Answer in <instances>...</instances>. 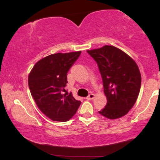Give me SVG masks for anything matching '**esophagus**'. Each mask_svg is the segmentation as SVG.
<instances>
[{
  "label": "esophagus",
  "instance_id": "obj_1",
  "mask_svg": "<svg viewBox=\"0 0 160 160\" xmlns=\"http://www.w3.org/2000/svg\"><path fill=\"white\" fill-rule=\"evenodd\" d=\"M94 97V94H92V93H91V94H89L88 97H87L86 99H88V100H91V99H93Z\"/></svg>",
  "mask_w": 160,
  "mask_h": 160
}]
</instances>
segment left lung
<instances>
[{
  "instance_id": "left-lung-1",
  "label": "left lung",
  "mask_w": 160,
  "mask_h": 160,
  "mask_svg": "<svg viewBox=\"0 0 160 160\" xmlns=\"http://www.w3.org/2000/svg\"><path fill=\"white\" fill-rule=\"evenodd\" d=\"M87 52L97 63L107 99L99 113L109 119L122 117L133 107L140 92L141 75L136 63L113 46Z\"/></svg>"
}]
</instances>
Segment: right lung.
<instances>
[{
    "label": "right lung",
    "instance_id": "add662e5",
    "mask_svg": "<svg viewBox=\"0 0 160 160\" xmlns=\"http://www.w3.org/2000/svg\"><path fill=\"white\" fill-rule=\"evenodd\" d=\"M81 51L51 54L34 65L28 78L29 90L42 113L53 121H68L81 104L70 93L63 94L67 73Z\"/></svg>",
    "mask_w": 160,
    "mask_h": 160
}]
</instances>
